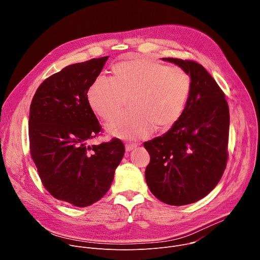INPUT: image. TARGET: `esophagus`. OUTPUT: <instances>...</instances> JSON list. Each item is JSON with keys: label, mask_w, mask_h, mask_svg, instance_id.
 I'll list each match as a JSON object with an SVG mask.
<instances>
[{"label": "esophagus", "mask_w": 260, "mask_h": 260, "mask_svg": "<svg viewBox=\"0 0 260 260\" xmlns=\"http://www.w3.org/2000/svg\"><path fill=\"white\" fill-rule=\"evenodd\" d=\"M137 146H138L137 143H126L125 144V150L126 151H132V150L135 149V148H137Z\"/></svg>", "instance_id": "obj_1"}]
</instances>
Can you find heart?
Listing matches in <instances>:
<instances>
[{
	"mask_svg": "<svg viewBox=\"0 0 260 260\" xmlns=\"http://www.w3.org/2000/svg\"><path fill=\"white\" fill-rule=\"evenodd\" d=\"M114 79L98 77L88 89L90 107L105 121L114 120L129 105L132 111L109 126L115 136L145 138L154 128L167 131L181 117L191 92L189 74L147 58L123 60L113 69Z\"/></svg>",
	"mask_w": 260,
	"mask_h": 260,
	"instance_id": "b5f03b06",
	"label": "heart"
}]
</instances>
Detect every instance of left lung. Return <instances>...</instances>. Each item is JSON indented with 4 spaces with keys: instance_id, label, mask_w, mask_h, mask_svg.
Returning a JSON list of instances; mask_svg holds the SVG:
<instances>
[{
    "instance_id": "8db88e82",
    "label": "left lung",
    "mask_w": 260,
    "mask_h": 260,
    "mask_svg": "<svg viewBox=\"0 0 260 260\" xmlns=\"http://www.w3.org/2000/svg\"><path fill=\"white\" fill-rule=\"evenodd\" d=\"M186 71L191 92L179 120L165 135L144 143L150 155L145 178L159 201L183 206L210 193L229 159L230 108L225 94L196 60L164 58Z\"/></svg>"
}]
</instances>
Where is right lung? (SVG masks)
Wrapping results in <instances>:
<instances>
[{
  "label": "right lung",
  "mask_w": 260,
  "mask_h": 260,
  "mask_svg": "<svg viewBox=\"0 0 260 260\" xmlns=\"http://www.w3.org/2000/svg\"><path fill=\"white\" fill-rule=\"evenodd\" d=\"M109 56L70 64L46 78L29 108L30 156L45 189L76 207L100 201L124 155L121 140L89 145L103 128L87 92Z\"/></svg>",
  "instance_id": "1"
}]
</instances>
